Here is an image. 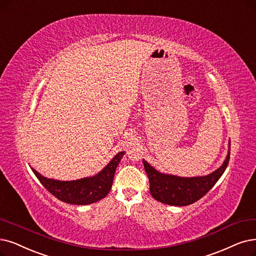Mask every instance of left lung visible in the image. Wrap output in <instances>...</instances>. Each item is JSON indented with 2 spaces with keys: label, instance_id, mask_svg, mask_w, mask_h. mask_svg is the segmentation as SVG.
I'll use <instances>...</instances> for the list:
<instances>
[{
  "label": "left lung",
  "instance_id": "left-lung-1",
  "mask_svg": "<svg viewBox=\"0 0 256 256\" xmlns=\"http://www.w3.org/2000/svg\"><path fill=\"white\" fill-rule=\"evenodd\" d=\"M230 158L229 151L222 165L205 176L180 178L158 172L150 164L142 160L150 182V193L156 200L171 206H188L198 202L216 185L226 170Z\"/></svg>",
  "mask_w": 256,
  "mask_h": 256
}]
</instances>
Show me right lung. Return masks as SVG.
Segmentation results:
<instances>
[{
  "instance_id": "1",
  "label": "right lung",
  "mask_w": 256,
  "mask_h": 256,
  "mask_svg": "<svg viewBox=\"0 0 256 256\" xmlns=\"http://www.w3.org/2000/svg\"><path fill=\"white\" fill-rule=\"evenodd\" d=\"M124 154V151L118 152L108 165L94 176L76 180L65 182L47 178L40 176L34 168L32 171L42 185L60 200L71 205H89L104 198L109 193L116 167Z\"/></svg>"
}]
</instances>
